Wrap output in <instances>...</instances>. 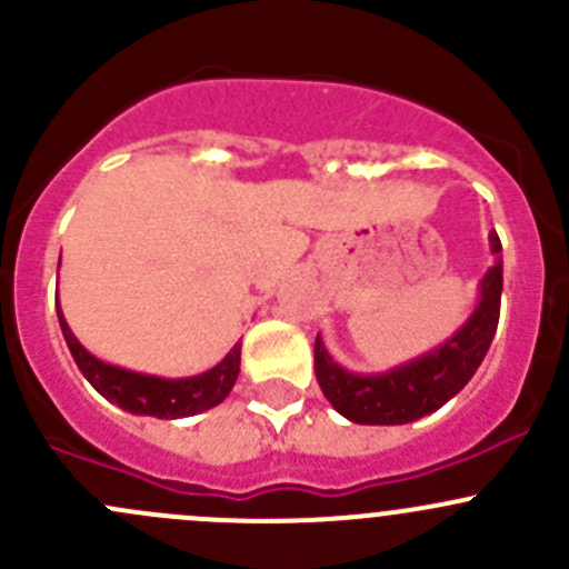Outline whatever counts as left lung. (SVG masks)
<instances>
[{
	"mask_svg": "<svg viewBox=\"0 0 569 569\" xmlns=\"http://www.w3.org/2000/svg\"><path fill=\"white\" fill-rule=\"evenodd\" d=\"M490 250L496 261L481 278L479 306L455 336L410 363L396 366L386 375H352L330 358L317 336L313 369H317L319 388L343 418L371 427L410 423L440 410L451 396L468 386L490 349L501 317L503 261L498 233H490Z\"/></svg>",
	"mask_w": 569,
	"mask_h": 569,
	"instance_id": "left-lung-1",
	"label": "left lung"
}]
</instances>
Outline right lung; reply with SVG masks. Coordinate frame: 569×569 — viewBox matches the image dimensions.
I'll return each mask as SVG.
<instances>
[{
    "label": "right lung",
    "instance_id": "1",
    "mask_svg": "<svg viewBox=\"0 0 569 569\" xmlns=\"http://www.w3.org/2000/svg\"><path fill=\"white\" fill-rule=\"evenodd\" d=\"M57 319H60L62 336H66L68 349L77 360L84 380L96 388L112 405L134 412V416H157V418H183L194 412L211 410L231 393L233 382L239 377V358H242V343L231 349L214 369L203 371L198 377H183V380H162V377L137 375V371L109 366L104 360L93 358L77 336L68 327L57 306Z\"/></svg>",
    "mask_w": 569,
    "mask_h": 569
}]
</instances>
